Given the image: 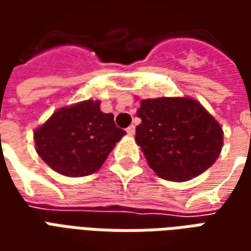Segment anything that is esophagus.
Instances as JSON below:
<instances>
[{
	"label": "esophagus",
	"instance_id": "obj_1",
	"mask_svg": "<svg viewBox=\"0 0 251 251\" xmlns=\"http://www.w3.org/2000/svg\"><path fill=\"white\" fill-rule=\"evenodd\" d=\"M126 131H127V134H129V136H134V134H136V126L130 125L127 129H126Z\"/></svg>",
	"mask_w": 251,
	"mask_h": 251
}]
</instances>
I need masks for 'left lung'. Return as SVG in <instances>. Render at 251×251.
<instances>
[{
	"instance_id": "1",
	"label": "left lung",
	"mask_w": 251,
	"mask_h": 251,
	"mask_svg": "<svg viewBox=\"0 0 251 251\" xmlns=\"http://www.w3.org/2000/svg\"><path fill=\"white\" fill-rule=\"evenodd\" d=\"M136 142L158 177L187 181L215 163L223 147L218 121L192 98L142 99Z\"/></svg>"
}]
</instances>
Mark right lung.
I'll list each match as a JSON object with an SVG mask.
<instances>
[{
	"mask_svg": "<svg viewBox=\"0 0 251 251\" xmlns=\"http://www.w3.org/2000/svg\"><path fill=\"white\" fill-rule=\"evenodd\" d=\"M126 131L114 115L100 110L99 100L62 107L33 133L36 152L57 174L82 177L97 172Z\"/></svg>",
	"mask_w": 251,
	"mask_h": 251,
	"instance_id": "obj_1",
	"label": "right lung"
}]
</instances>
